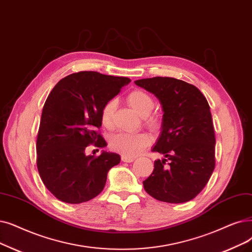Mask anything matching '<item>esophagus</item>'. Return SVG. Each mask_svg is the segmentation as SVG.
<instances>
[{
	"instance_id": "1",
	"label": "esophagus",
	"mask_w": 252,
	"mask_h": 252,
	"mask_svg": "<svg viewBox=\"0 0 252 252\" xmlns=\"http://www.w3.org/2000/svg\"><path fill=\"white\" fill-rule=\"evenodd\" d=\"M122 160L124 162H132L135 160V158H127V157H125V156H122Z\"/></svg>"
}]
</instances>
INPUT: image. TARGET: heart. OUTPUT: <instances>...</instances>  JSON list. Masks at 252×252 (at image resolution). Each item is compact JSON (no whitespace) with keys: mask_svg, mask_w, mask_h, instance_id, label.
I'll return each instance as SVG.
<instances>
[{"mask_svg":"<svg viewBox=\"0 0 252 252\" xmlns=\"http://www.w3.org/2000/svg\"><path fill=\"white\" fill-rule=\"evenodd\" d=\"M127 103L134 110L144 117L145 125L149 127L157 128L159 126V120L158 117L149 115L155 107V101L144 91L135 90L127 95ZM116 102L110 100L106 102L100 112V119L102 125L110 128L113 126V115ZM149 137L143 133H117L110 138V147L127 158H135L149 145Z\"/></svg>","mask_w":252,"mask_h":252,"instance_id":"obj_1","label":"heart"}]
</instances>
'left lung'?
<instances>
[{
	"label": "left lung",
	"mask_w": 252,
	"mask_h": 252,
	"mask_svg": "<svg viewBox=\"0 0 252 252\" xmlns=\"http://www.w3.org/2000/svg\"><path fill=\"white\" fill-rule=\"evenodd\" d=\"M135 83L155 94L162 107L161 133L152 151L165 158L143 181L153 198L179 204L195 198L215 167V135L210 107L192 84L171 77H153Z\"/></svg>",
	"instance_id": "8db88e82"
}]
</instances>
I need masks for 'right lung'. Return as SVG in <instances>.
<instances>
[{
  "label": "right lung",
  "mask_w": 252,
  "mask_h": 252,
  "mask_svg": "<svg viewBox=\"0 0 252 252\" xmlns=\"http://www.w3.org/2000/svg\"><path fill=\"white\" fill-rule=\"evenodd\" d=\"M129 82L127 77L83 71L63 78L50 92L37 137V168L46 189L60 201L80 204L95 198L108 171L119 163L117 153L86 156L85 148L107 145L97 132L101 109Z\"/></svg>",
  "instance_id": "right-lung-1"
}]
</instances>
